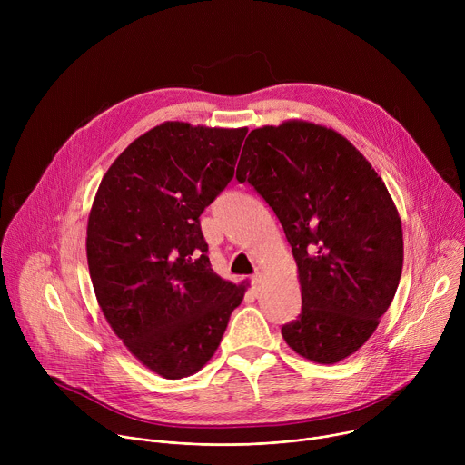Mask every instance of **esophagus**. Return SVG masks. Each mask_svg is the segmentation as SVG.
Wrapping results in <instances>:
<instances>
[{
    "instance_id": "34e87169",
    "label": "esophagus",
    "mask_w": 465,
    "mask_h": 465,
    "mask_svg": "<svg viewBox=\"0 0 465 465\" xmlns=\"http://www.w3.org/2000/svg\"><path fill=\"white\" fill-rule=\"evenodd\" d=\"M261 278H262L261 274H253V276L250 278V283H252V287H253V289H259V285H261Z\"/></svg>"
}]
</instances>
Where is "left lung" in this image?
<instances>
[{
    "mask_svg": "<svg viewBox=\"0 0 465 465\" xmlns=\"http://www.w3.org/2000/svg\"><path fill=\"white\" fill-rule=\"evenodd\" d=\"M237 180L280 219L298 264L302 312L282 327L318 364L355 353L390 307L403 271V230L370 162L339 132L287 121L252 130Z\"/></svg>",
    "mask_w": 465,
    "mask_h": 465,
    "instance_id": "1",
    "label": "left lung"
}]
</instances>
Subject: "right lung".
Segmentation results:
<instances>
[{
	"label": "right lung",
	"mask_w": 465,
	"mask_h": 465,
	"mask_svg": "<svg viewBox=\"0 0 465 465\" xmlns=\"http://www.w3.org/2000/svg\"><path fill=\"white\" fill-rule=\"evenodd\" d=\"M246 132L167 121L117 156L95 194L86 253L97 302L128 351L165 379L213 357L244 296L213 272L201 215L233 178Z\"/></svg>",
	"instance_id": "right-lung-1"
}]
</instances>
